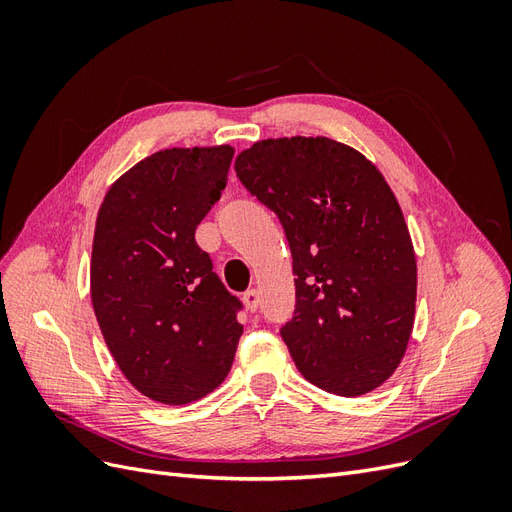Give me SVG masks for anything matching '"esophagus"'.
<instances>
[{
  "instance_id": "1",
  "label": "esophagus",
  "mask_w": 512,
  "mask_h": 512,
  "mask_svg": "<svg viewBox=\"0 0 512 512\" xmlns=\"http://www.w3.org/2000/svg\"><path fill=\"white\" fill-rule=\"evenodd\" d=\"M243 303H245V307L250 309V312H256L258 309V303H260V294H258V290H245L243 292Z\"/></svg>"
}]
</instances>
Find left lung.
<instances>
[{
	"instance_id": "left-lung-1",
	"label": "left lung",
	"mask_w": 512,
	"mask_h": 512,
	"mask_svg": "<svg viewBox=\"0 0 512 512\" xmlns=\"http://www.w3.org/2000/svg\"><path fill=\"white\" fill-rule=\"evenodd\" d=\"M235 170L290 245L297 303L280 333L294 365L335 395L374 391L404 359L416 305L414 247L389 183L327 136L258 141Z\"/></svg>"
}]
</instances>
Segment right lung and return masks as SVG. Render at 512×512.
Returning <instances> with one entry per match:
<instances>
[{
	"mask_svg": "<svg viewBox=\"0 0 512 512\" xmlns=\"http://www.w3.org/2000/svg\"><path fill=\"white\" fill-rule=\"evenodd\" d=\"M230 145L164 149L121 175L98 211L91 303L123 376L166 406L218 389L235 359L241 301L194 232L218 203Z\"/></svg>",
	"mask_w": 512,
	"mask_h": 512,
	"instance_id": "right-lung-1",
	"label": "right lung"
}]
</instances>
